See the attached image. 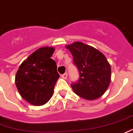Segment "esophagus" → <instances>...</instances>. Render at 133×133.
Masks as SVG:
<instances>
[{"instance_id": "obj_1", "label": "esophagus", "mask_w": 133, "mask_h": 133, "mask_svg": "<svg viewBox=\"0 0 133 133\" xmlns=\"http://www.w3.org/2000/svg\"><path fill=\"white\" fill-rule=\"evenodd\" d=\"M61 78H63V79H66L67 78H68V74L65 73H64V74H63V75H61Z\"/></svg>"}]
</instances>
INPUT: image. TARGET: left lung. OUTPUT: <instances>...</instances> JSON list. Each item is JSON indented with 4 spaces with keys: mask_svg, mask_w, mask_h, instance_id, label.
<instances>
[{
    "mask_svg": "<svg viewBox=\"0 0 133 133\" xmlns=\"http://www.w3.org/2000/svg\"><path fill=\"white\" fill-rule=\"evenodd\" d=\"M71 52L79 71L78 82L71 84L73 91L87 100L102 96L111 81V67L104 54L81 42L65 46Z\"/></svg>",
    "mask_w": 133,
    "mask_h": 133,
    "instance_id": "8db88e82",
    "label": "left lung"
}]
</instances>
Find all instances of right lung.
I'll return each instance as SVG.
<instances>
[{
	"label": "right lung",
	"mask_w": 133,
	"mask_h": 133,
	"mask_svg": "<svg viewBox=\"0 0 133 133\" xmlns=\"http://www.w3.org/2000/svg\"><path fill=\"white\" fill-rule=\"evenodd\" d=\"M52 47H40L30 55L18 68L15 83L23 99L34 106L46 104L52 96L60 75L57 65L50 58Z\"/></svg>",
	"instance_id": "right-lung-1"
}]
</instances>
